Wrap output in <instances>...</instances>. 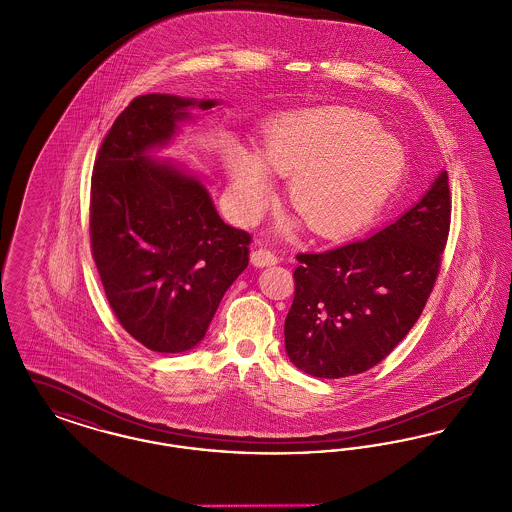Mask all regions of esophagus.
<instances>
[{"label": "esophagus", "instance_id": "esophagus-1", "mask_svg": "<svg viewBox=\"0 0 512 512\" xmlns=\"http://www.w3.org/2000/svg\"><path fill=\"white\" fill-rule=\"evenodd\" d=\"M251 263L255 267H270V265L278 263V257L267 247H259V249L251 251Z\"/></svg>", "mask_w": 512, "mask_h": 512}]
</instances>
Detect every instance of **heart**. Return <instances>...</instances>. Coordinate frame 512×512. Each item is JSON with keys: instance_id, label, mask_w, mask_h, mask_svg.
<instances>
[{"instance_id": "1", "label": "heart", "mask_w": 512, "mask_h": 512, "mask_svg": "<svg viewBox=\"0 0 512 512\" xmlns=\"http://www.w3.org/2000/svg\"><path fill=\"white\" fill-rule=\"evenodd\" d=\"M226 169L245 217L263 211L269 172L292 176L288 199L313 232L341 236L372 219L405 169L401 144L370 115L345 107L299 109L274 117L257 155L226 149Z\"/></svg>"}]
</instances>
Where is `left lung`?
I'll return each mask as SVG.
<instances>
[{
	"label": "left lung",
	"instance_id": "left-lung-1",
	"mask_svg": "<svg viewBox=\"0 0 512 512\" xmlns=\"http://www.w3.org/2000/svg\"><path fill=\"white\" fill-rule=\"evenodd\" d=\"M449 226L451 192L443 171L414 207L380 232L297 253L284 324L293 365L317 378H345L382 363L426 307Z\"/></svg>",
	"mask_w": 512,
	"mask_h": 512
}]
</instances>
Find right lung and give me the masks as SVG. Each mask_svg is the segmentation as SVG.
<instances>
[{
  "label": "right lung",
  "mask_w": 512,
  "mask_h": 512,
  "mask_svg": "<svg viewBox=\"0 0 512 512\" xmlns=\"http://www.w3.org/2000/svg\"><path fill=\"white\" fill-rule=\"evenodd\" d=\"M194 105L207 111L217 101L132 99L105 134L92 174L90 245L103 290L122 328L157 353L203 340L249 263L251 234L224 224L205 186L147 157Z\"/></svg>",
  "instance_id": "right-lung-1"
}]
</instances>
